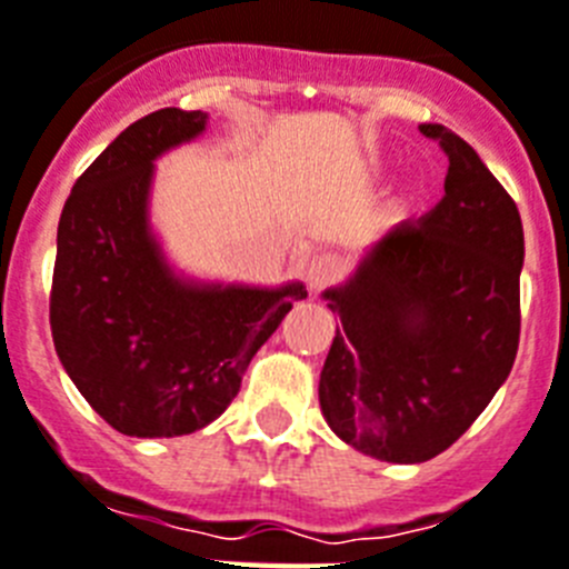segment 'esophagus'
<instances>
[{"mask_svg": "<svg viewBox=\"0 0 569 569\" xmlns=\"http://www.w3.org/2000/svg\"><path fill=\"white\" fill-rule=\"evenodd\" d=\"M338 271H341V260H338V257L332 254L315 257V260L307 266L309 292H321V289H327V286L338 277Z\"/></svg>", "mask_w": 569, "mask_h": 569, "instance_id": "34e87169", "label": "esophagus"}]
</instances>
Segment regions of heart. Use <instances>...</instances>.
<instances>
[{
    "instance_id": "1",
    "label": "heart",
    "mask_w": 569,
    "mask_h": 569,
    "mask_svg": "<svg viewBox=\"0 0 569 569\" xmlns=\"http://www.w3.org/2000/svg\"><path fill=\"white\" fill-rule=\"evenodd\" d=\"M405 208H408V202H396L393 208H390V213H393V217H402Z\"/></svg>"
}]
</instances>
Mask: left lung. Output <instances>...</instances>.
Listing matches in <instances>:
<instances>
[{
	"label": "left lung",
	"instance_id": "obj_1",
	"mask_svg": "<svg viewBox=\"0 0 569 569\" xmlns=\"http://www.w3.org/2000/svg\"><path fill=\"white\" fill-rule=\"evenodd\" d=\"M419 132L446 150V196L323 292L341 321L318 385L323 419L385 462L455 446L506 381L520 338L518 204L460 136L442 123Z\"/></svg>",
	"mask_w": 569,
	"mask_h": 569
}]
</instances>
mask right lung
<instances>
[{
    "mask_svg": "<svg viewBox=\"0 0 569 569\" xmlns=\"http://www.w3.org/2000/svg\"><path fill=\"white\" fill-rule=\"evenodd\" d=\"M208 112L167 107L114 138L74 181L57 226L51 336L83 399L127 437L211 425L303 283H196L150 228L152 164L193 141Z\"/></svg>",
    "mask_w": 569,
    "mask_h": 569,
    "instance_id": "obj_1",
    "label": "right lung"
}]
</instances>
